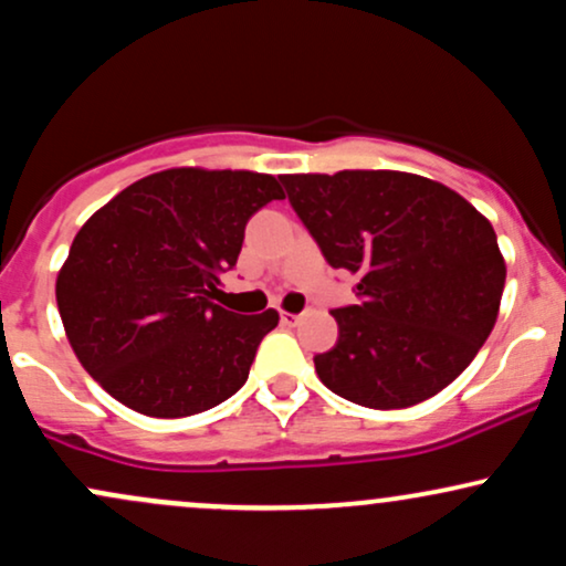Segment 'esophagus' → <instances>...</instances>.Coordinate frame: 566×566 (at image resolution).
<instances>
[{"label": "esophagus", "mask_w": 566, "mask_h": 566, "mask_svg": "<svg viewBox=\"0 0 566 566\" xmlns=\"http://www.w3.org/2000/svg\"><path fill=\"white\" fill-rule=\"evenodd\" d=\"M279 319H282L284 327H295L301 322V314H290V311H279Z\"/></svg>", "instance_id": "esophagus-1"}]
</instances>
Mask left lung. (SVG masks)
Here are the masks:
<instances>
[{
    "mask_svg": "<svg viewBox=\"0 0 566 566\" xmlns=\"http://www.w3.org/2000/svg\"><path fill=\"white\" fill-rule=\"evenodd\" d=\"M292 210L333 269L359 274L314 356L329 391L373 409L420 405L471 365L497 322L505 261L492 223L423 175H282Z\"/></svg>",
    "mask_w": 566,
    "mask_h": 566,
    "instance_id": "8db88e82",
    "label": "left lung"
}]
</instances>
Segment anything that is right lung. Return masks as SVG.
Instances as JSON below:
<instances>
[{"mask_svg":"<svg viewBox=\"0 0 566 566\" xmlns=\"http://www.w3.org/2000/svg\"><path fill=\"white\" fill-rule=\"evenodd\" d=\"M271 199H284L274 175L172 167L82 226L57 271V311L76 359L116 401L188 418L244 386L279 314L242 316L212 297Z\"/></svg>","mask_w":566,"mask_h":566,"instance_id":"1","label":"right lung"}]
</instances>
